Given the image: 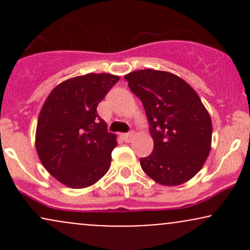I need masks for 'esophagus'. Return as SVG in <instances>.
<instances>
[{"label": "esophagus", "mask_w": 250, "mask_h": 250, "mask_svg": "<svg viewBox=\"0 0 250 250\" xmlns=\"http://www.w3.org/2000/svg\"><path fill=\"white\" fill-rule=\"evenodd\" d=\"M134 137V133H127V134H122V139L125 140V142H130Z\"/></svg>", "instance_id": "obj_1"}]
</instances>
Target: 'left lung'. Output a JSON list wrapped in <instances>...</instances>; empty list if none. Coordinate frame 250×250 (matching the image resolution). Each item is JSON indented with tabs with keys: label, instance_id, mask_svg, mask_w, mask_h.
Segmentation results:
<instances>
[{
	"label": "left lung",
	"instance_id": "8db88e82",
	"mask_svg": "<svg viewBox=\"0 0 250 250\" xmlns=\"http://www.w3.org/2000/svg\"><path fill=\"white\" fill-rule=\"evenodd\" d=\"M142 101L154 150L140 160L146 174L162 186H179L201 170L211 147L210 115L185 80L168 71L145 69L125 76Z\"/></svg>",
	"mask_w": 250,
	"mask_h": 250
}]
</instances>
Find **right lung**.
<instances>
[{
	"instance_id": "1",
	"label": "right lung",
	"mask_w": 250,
	"mask_h": 250,
	"mask_svg": "<svg viewBox=\"0 0 250 250\" xmlns=\"http://www.w3.org/2000/svg\"><path fill=\"white\" fill-rule=\"evenodd\" d=\"M120 77L87 74L65 80L43 103L36 127V151L51 176L74 189L93 186L110 167L116 135L97 114Z\"/></svg>"
}]
</instances>
